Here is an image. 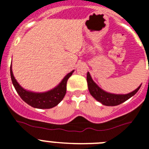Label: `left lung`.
I'll list each match as a JSON object with an SVG mask.
<instances>
[{
  "instance_id": "8db88e82",
  "label": "left lung",
  "mask_w": 149,
  "mask_h": 149,
  "mask_svg": "<svg viewBox=\"0 0 149 149\" xmlns=\"http://www.w3.org/2000/svg\"><path fill=\"white\" fill-rule=\"evenodd\" d=\"M87 83L89 92H90L92 97L95 100H97V101L106 106H116L124 102L127 100L131 98L132 96H134L138 91L141 86V85L137 89L133 91L131 93H127V94H113V93H107V92L104 91L102 89L100 88L93 82L89 72L87 73Z\"/></svg>"
}]
</instances>
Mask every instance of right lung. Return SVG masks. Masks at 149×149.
<instances>
[{"mask_svg": "<svg viewBox=\"0 0 149 149\" xmlns=\"http://www.w3.org/2000/svg\"><path fill=\"white\" fill-rule=\"evenodd\" d=\"M73 72L74 70L67 74L62 81L59 83L58 86H56L55 88L44 93H34L25 90L23 88L19 86L14 77L12 65L10 66V74H11L12 83L19 97L24 102H25L31 107L39 109L52 108L61 102L66 94V83L68 79L72 76Z\"/></svg>", "mask_w": 149, "mask_h": 149, "instance_id": "1", "label": "right lung"}]
</instances>
